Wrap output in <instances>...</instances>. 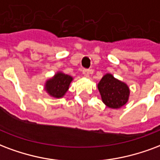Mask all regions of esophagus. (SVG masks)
I'll return each instance as SVG.
<instances>
[{
	"label": "esophagus",
	"instance_id": "34e87169",
	"mask_svg": "<svg viewBox=\"0 0 160 160\" xmlns=\"http://www.w3.org/2000/svg\"><path fill=\"white\" fill-rule=\"evenodd\" d=\"M90 69H88V68H84L83 70H82V73H83L84 75H86V76H88L90 74Z\"/></svg>",
	"mask_w": 160,
	"mask_h": 160
}]
</instances>
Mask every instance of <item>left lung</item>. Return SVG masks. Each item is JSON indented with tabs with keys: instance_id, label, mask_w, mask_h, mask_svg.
Returning a JSON list of instances; mask_svg holds the SVG:
<instances>
[{
	"instance_id": "8db88e82",
	"label": "left lung",
	"mask_w": 160,
	"mask_h": 160,
	"mask_svg": "<svg viewBox=\"0 0 160 160\" xmlns=\"http://www.w3.org/2000/svg\"><path fill=\"white\" fill-rule=\"evenodd\" d=\"M102 100L107 107L119 108L128 101L130 90L125 83L110 74H105L98 85Z\"/></svg>"
}]
</instances>
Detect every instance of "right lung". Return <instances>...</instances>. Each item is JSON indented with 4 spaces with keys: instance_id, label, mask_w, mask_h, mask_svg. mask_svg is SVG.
Instances as JSON below:
<instances>
[{
    "instance_id": "add662e5",
    "label": "right lung",
    "mask_w": 160,
    "mask_h": 160,
    "mask_svg": "<svg viewBox=\"0 0 160 160\" xmlns=\"http://www.w3.org/2000/svg\"><path fill=\"white\" fill-rule=\"evenodd\" d=\"M72 80L73 78L71 76L58 72L52 79L47 80L45 89L53 98H62L68 91Z\"/></svg>"
}]
</instances>
